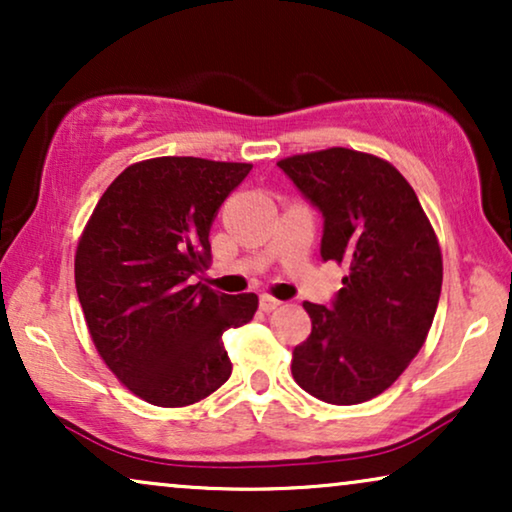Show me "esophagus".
I'll return each mask as SVG.
<instances>
[{"label":"esophagus","mask_w":512,"mask_h":512,"mask_svg":"<svg viewBox=\"0 0 512 512\" xmlns=\"http://www.w3.org/2000/svg\"><path fill=\"white\" fill-rule=\"evenodd\" d=\"M279 305H282V303H279L277 298H272V296H261V310H263V312H275Z\"/></svg>","instance_id":"34e87169"}]
</instances>
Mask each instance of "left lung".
<instances>
[{"label": "left lung", "instance_id": "left-lung-1", "mask_svg": "<svg viewBox=\"0 0 512 512\" xmlns=\"http://www.w3.org/2000/svg\"><path fill=\"white\" fill-rule=\"evenodd\" d=\"M277 165L324 216L321 258L349 268L331 305L303 303L312 333L293 349V380L333 405L370 401L429 335L443 286L436 233L387 160L333 146Z\"/></svg>", "mask_w": 512, "mask_h": 512}]
</instances>
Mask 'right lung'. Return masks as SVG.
Wrapping results in <instances>:
<instances>
[{
	"label": "right lung",
	"mask_w": 512,
	"mask_h": 512,
	"mask_svg": "<svg viewBox=\"0 0 512 512\" xmlns=\"http://www.w3.org/2000/svg\"><path fill=\"white\" fill-rule=\"evenodd\" d=\"M249 163L163 156L118 174L74 258L90 338L132 394L160 408L207 398L233 373L221 335L249 324L256 293L193 284L212 261L209 228Z\"/></svg>",
	"instance_id": "1"
}]
</instances>
